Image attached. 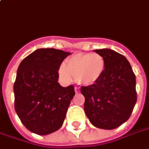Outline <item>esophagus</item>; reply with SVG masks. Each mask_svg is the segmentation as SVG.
Listing matches in <instances>:
<instances>
[{
  "label": "esophagus",
  "mask_w": 149,
  "mask_h": 149,
  "mask_svg": "<svg viewBox=\"0 0 149 149\" xmlns=\"http://www.w3.org/2000/svg\"><path fill=\"white\" fill-rule=\"evenodd\" d=\"M74 90H75V92H76V93H79V92L80 91V88H77V87H75Z\"/></svg>",
  "instance_id": "obj_1"
}]
</instances>
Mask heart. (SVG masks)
Instances as JSON below:
<instances>
[{"label":"heart","mask_w":149,"mask_h":149,"mask_svg":"<svg viewBox=\"0 0 149 149\" xmlns=\"http://www.w3.org/2000/svg\"><path fill=\"white\" fill-rule=\"evenodd\" d=\"M106 69L104 58L100 54L79 53L72 55L59 68V75L65 82H70L74 76L80 85L90 86L98 82Z\"/></svg>","instance_id":"heart-1"}]
</instances>
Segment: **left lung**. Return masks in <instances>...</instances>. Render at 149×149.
Returning a JSON list of instances; mask_svg holds the SVG:
<instances>
[{
	"instance_id": "8db88e82",
	"label": "left lung",
	"mask_w": 149,
	"mask_h": 149,
	"mask_svg": "<svg viewBox=\"0 0 149 149\" xmlns=\"http://www.w3.org/2000/svg\"><path fill=\"white\" fill-rule=\"evenodd\" d=\"M104 58L106 69L94 84L81 87L84 111L92 125L113 130L130 117L136 102V77L123 55L111 49H95Z\"/></svg>"
}]
</instances>
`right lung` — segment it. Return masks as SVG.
Here are the masks:
<instances>
[{
	"mask_svg": "<svg viewBox=\"0 0 149 149\" xmlns=\"http://www.w3.org/2000/svg\"><path fill=\"white\" fill-rule=\"evenodd\" d=\"M71 53L38 49L19 64L14 84L15 110L28 130L47 135L59 130L75 95L74 86L58 83V71Z\"/></svg>",
	"mask_w": 149,
	"mask_h": 149,
	"instance_id": "1",
	"label": "right lung"
}]
</instances>
